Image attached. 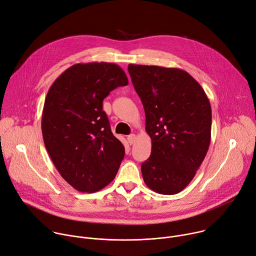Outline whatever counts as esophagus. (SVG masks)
<instances>
[{"label": "esophagus", "mask_w": 256, "mask_h": 256, "mask_svg": "<svg viewBox=\"0 0 256 256\" xmlns=\"http://www.w3.org/2000/svg\"><path fill=\"white\" fill-rule=\"evenodd\" d=\"M134 140H136V134H132L128 136V142H130V144H132L134 142Z\"/></svg>", "instance_id": "obj_1"}]
</instances>
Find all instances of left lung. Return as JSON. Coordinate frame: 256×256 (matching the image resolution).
Instances as JSON below:
<instances>
[{
    "label": "left lung",
    "mask_w": 256,
    "mask_h": 256,
    "mask_svg": "<svg viewBox=\"0 0 256 256\" xmlns=\"http://www.w3.org/2000/svg\"><path fill=\"white\" fill-rule=\"evenodd\" d=\"M128 70L152 140L151 156L140 166L144 181L158 194H176L190 184L208 150L210 101L184 70L132 64Z\"/></svg>",
    "instance_id": "8db88e82"
}]
</instances>
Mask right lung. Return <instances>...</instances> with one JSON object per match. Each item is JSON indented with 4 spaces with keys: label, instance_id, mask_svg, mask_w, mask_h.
I'll use <instances>...</instances> for the list:
<instances>
[{
    "label": "right lung",
    "instance_id": "add662e5",
    "mask_svg": "<svg viewBox=\"0 0 256 256\" xmlns=\"http://www.w3.org/2000/svg\"><path fill=\"white\" fill-rule=\"evenodd\" d=\"M128 84L116 64H76L48 92L42 120L46 148L62 177L81 192L102 190L118 171L124 147L114 136L102 102Z\"/></svg>",
    "mask_w": 256,
    "mask_h": 256
}]
</instances>
